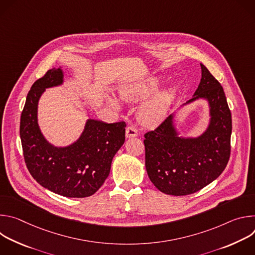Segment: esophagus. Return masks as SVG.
Segmentation results:
<instances>
[{
    "label": "esophagus",
    "instance_id": "esophagus-1",
    "mask_svg": "<svg viewBox=\"0 0 255 255\" xmlns=\"http://www.w3.org/2000/svg\"><path fill=\"white\" fill-rule=\"evenodd\" d=\"M138 135V131L134 126H128L126 128V137L131 138V137H136Z\"/></svg>",
    "mask_w": 255,
    "mask_h": 255
}]
</instances>
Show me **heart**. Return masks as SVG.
Returning a JSON list of instances; mask_svg holds the SVG:
<instances>
[{
  "label": "heart",
  "instance_id": "obj_1",
  "mask_svg": "<svg viewBox=\"0 0 255 255\" xmlns=\"http://www.w3.org/2000/svg\"><path fill=\"white\" fill-rule=\"evenodd\" d=\"M160 83V80L155 78L148 82L121 88L120 97L125 102L138 103L155 92L158 89ZM170 99L171 93L163 92L142 105V107L139 109L140 121L146 126L156 125L165 115ZM109 103L117 110H119L121 107L119 101L115 98H109Z\"/></svg>",
  "mask_w": 255,
  "mask_h": 255
}]
</instances>
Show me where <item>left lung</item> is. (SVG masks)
<instances>
[{"instance_id":"1","label":"left lung","mask_w":255,"mask_h":255,"mask_svg":"<svg viewBox=\"0 0 255 255\" xmlns=\"http://www.w3.org/2000/svg\"><path fill=\"white\" fill-rule=\"evenodd\" d=\"M202 79L194 97L183 106L204 99L209 105L210 121L198 137L179 136L174 114L156 129L145 133V167L152 184L171 196L194 194L215 180L230 157L231 112L224 90L201 63Z\"/></svg>"}]
</instances>
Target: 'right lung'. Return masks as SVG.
<instances>
[{
	"mask_svg": "<svg viewBox=\"0 0 255 255\" xmlns=\"http://www.w3.org/2000/svg\"><path fill=\"white\" fill-rule=\"evenodd\" d=\"M61 67L49 69L29 91L20 121L25 163L43 188L67 198L94 195L110 173L111 163L125 141V122L108 124L88 119L80 138L63 147L49 143L38 125V102L45 89L63 84Z\"/></svg>",
	"mask_w": 255,
	"mask_h": 255,
	"instance_id": "1",
	"label": "right lung"
}]
</instances>
